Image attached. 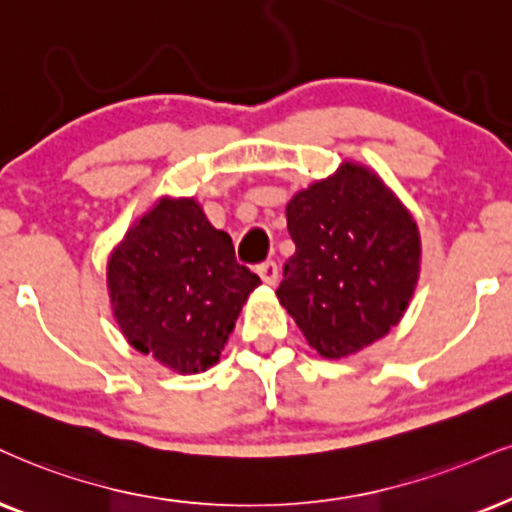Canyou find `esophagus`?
<instances>
[{
    "mask_svg": "<svg viewBox=\"0 0 512 512\" xmlns=\"http://www.w3.org/2000/svg\"><path fill=\"white\" fill-rule=\"evenodd\" d=\"M256 273L261 275V280L266 282V285H275V282H277V263L275 261L261 263V266L256 268Z\"/></svg>",
    "mask_w": 512,
    "mask_h": 512,
    "instance_id": "1",
    "label": "esophagus"
}]
</instances>
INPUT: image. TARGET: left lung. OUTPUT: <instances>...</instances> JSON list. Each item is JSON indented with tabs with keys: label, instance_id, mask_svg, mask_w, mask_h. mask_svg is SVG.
<instances>
[{
	"label": "left lung",
	"instance_id": "left-lung-1",
	"mask_svg": "<svg viewBox=\"0 0 512 512\" xmlns=\"http://www.w3.org/2000/svg\"><path fill=\"white\" fill-rule=\"evenodd\" d=\"M296 244L277 299L323 358L382 339L406 313L420 275L413 216L372 170L342 163L287 204Z\"/></svg>",
	"mask_w": 512,
	"mask_h": 512
}]
</instances>
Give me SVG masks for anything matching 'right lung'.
I'll list each match as a JSON object with an SVG mask.
<instances>
[{
    "mask_svg": "<svg viewBox=\"0 0 512 512\" xmlns=\"http://www.w3.org/2000/svg\"><path fill=\"white\" fill-rule=\"evenodd\" d=\"M113 318L125 339L192 375L218 363L261 277L239 266L227 232L194 199H161L130 227L106 266Z\"/></svg>",
    "mask_w": 512,
    "mask_h": 512,
    "instance_id": "obj_1",
    "label": "right lung"
}]
</instances>
